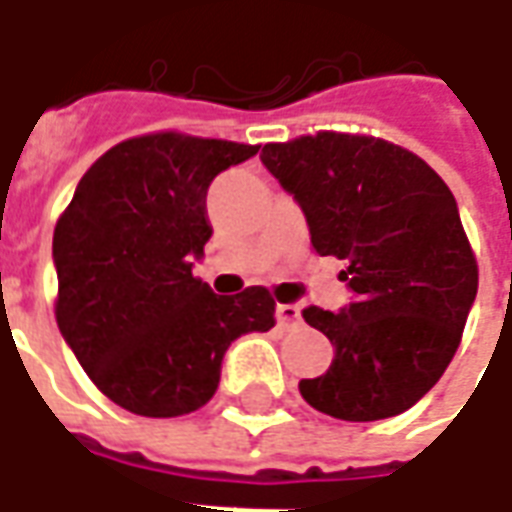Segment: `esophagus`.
<instances>
[{"label": "esophagus", "mask_w": 512, "mask_h": 512, "mask_svg": "<svg viewBox=\"0 0 512 512\" xmlns=\"http://www.w3.org/2000/svg\"><path fill=\"white\" fill-rule=\"evenodd\" d=\"M279 329H296L301 323V310L296 304H277Z\"/></svg>", "instance_id": "obj_1"}]
</instances>
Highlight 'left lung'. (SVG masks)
<instances>
[{
	"label": "left lung",
	"instance_id": "1",
	"mask_svg": "<svg viewBox=\"0 0 512 512\" xmlns=\"http://www.w3.org/2000/svg\"><path fill=\"white\" fill-rule=\"evenodd\" d=\"M260 161L299 200L310 244L348 266L343 312L307 307L334 359L301 397L345 422L397 417L447 370L477 296V257L447 183L406 147L318 131L268 142Z\"/></svg>",
	"mask_w": 512,
	"mask_h": 512
}]
</instances>
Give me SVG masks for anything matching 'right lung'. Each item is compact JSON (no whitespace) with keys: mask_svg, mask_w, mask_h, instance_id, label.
I'll list each match as a JSON object with an SVG mask.
<instances>
[{"mask_svg":"<svg viewBox=\"0 0 512 512\" xmlns=\"http://www.w3.org/2000/svg\"><path fill=\"white\" fill-rule=\"evenodd\" d=\"M255 153L180 131L131 136L84 172L57 219V326L90 381L131 414L202 408L227 345L274 326L266 288L216 296L191 274L213 233L211 180Z\"/></svg>","mask_w":512,"mask_h":512,"instance_id":"obj_1","label":"right lung"}]
</instances>
